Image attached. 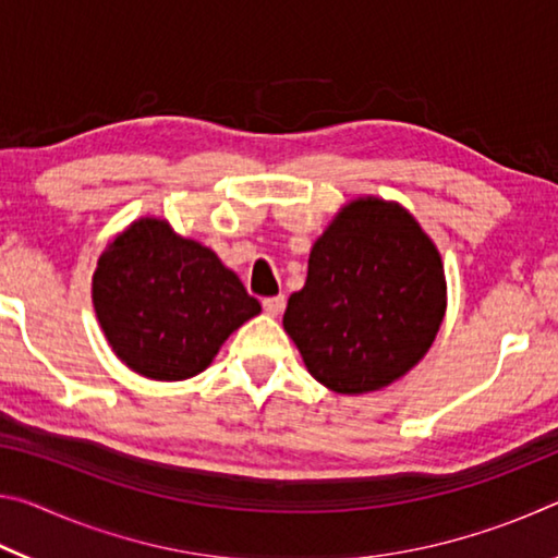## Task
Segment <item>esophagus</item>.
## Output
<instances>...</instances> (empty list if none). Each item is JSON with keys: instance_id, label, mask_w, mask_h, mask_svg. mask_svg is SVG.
Listing matches in <instances>:
<instances>
[{"instance_id": "esophagus-1", "label": "esophagus", "mask_w": 558, "mask_h": 558, "mask_svg": "<svg viewBox=\"0 0 558 558\" xmlns=\"http://www.w3.org/2000/svg\"><path fill=\"white\" fill-rule=\"evenodd\" d=\"M282 307H286V295H272L263 300V310L272 317H278L282 313Z\"/></svg>"}]
</instances>
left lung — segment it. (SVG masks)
<instances>
[{
  "label": "left lung",
  "mask_w": 558,
  "mask_h": 558,
  "mask_svg": "<svg viewBox=\"0 0 558 558\" xmlns=\"http://www.w3.org/2000/svg\"><path fill=\"white\" fill-rule=\"evenodd\" d=\"M442 315L438 248L399 204L369 196L344 206L319 235L282 327L319 384L364 393L418 364Z\"/></svg>",
  "instance_id": "left-lung-1"
}]
</instances>
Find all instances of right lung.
<instances>
[{
  "label": "right lung",
  "instance_id": "obj_1",
  "mask_svg": "<svg viewBox=\"0 0 558 558\" xmlns=\"http://www.w3.org/2000/svg\"><path fill=\"white\" fill-rule=\"evenodd\" d=\"M93 305L112 352L157 381L204 372L226 337L260 313L214 251L159 219L135 221L108 245L93 276Z\"/></svg>",
  "mask_w": 558,
  "mask_h": 558
}]
</instances>
